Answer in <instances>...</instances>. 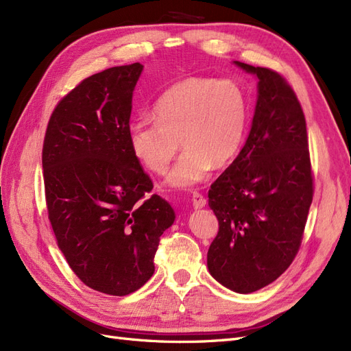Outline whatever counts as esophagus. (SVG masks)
Here are the masks:
<instances>
[{
	"instance_id": "1",
	"label": "esophagus",
	"mask_w": 351,
	"mask_h": 351,
	"mask_svg": "<svg viewBox=\"0 0 351 351\" xmlns=\"http://www.w3.org/2000/svg\"><path fill=\"white\" fill-rule=\"evenodd\" d=\"M192 202H193V208H195V209H200V208H204V206L206 205L205 196L202 195V193H199V192H193Z\"/></svg>"
}]
</instances>
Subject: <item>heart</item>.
<instances>
[{
	"instance_id": "heart-1",
	"label": "heart",
	"mask_w": 351,
	"mask_h": 351,
	"mask_svg": "<svg viewBox=\"0 0 351 351\" xmlns=\"http://www.w3.org/2000/svg\"><path fill=\"white\" fill-rule=\"evenodd\" d=\"M155 121L134 120L129 143L145 168L164 174L180 149L182 158L167 182L190 187L205 180L212 167H224L239 154L249 123V99L231 79L186 77L168 88L154 105Z\"/></svg>"
}]
</instances>
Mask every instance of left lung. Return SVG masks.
I'll return each instance as SVG.
<instances>
[{
	"label": "left lung",
	"instance_id": "8db88e82",
	"mask_svg": "<svg viewBox=\"0 0 351 351\" xmlns=\"http://www.w3.org/2000/svg\"><path fill=\"white\" fill-rule=\"evenodd\" d=\"M256 74L258 102L246 143L209 189L218 234L208 250L212 277L236 293H253L290 267L303 240L313 199L304 112L280 73Z\"/></svg>",
	"mask_w": 351,
	"mask_h": 351
}]
</instances>
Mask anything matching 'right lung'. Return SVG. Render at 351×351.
<instances>
[{
  "mask_svg": "<svg viewBox=\"0 0 351 351\" xmlns=\"http://www.w3.org/2000/svg\"><path fill=\"white\" fill-rule=\"evenodd\" d=\"M143 66L111 67L82 80L52 111L42 147L48 218L71 271L110 295L149 280L168 202L132 154L129 125Z\"/></svg>",
  "mask_w": 351,
  "mask_h": 351,
  "instance_id": "add662e5",
  "label": "right lung"
}]
</instances>
